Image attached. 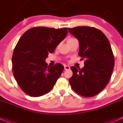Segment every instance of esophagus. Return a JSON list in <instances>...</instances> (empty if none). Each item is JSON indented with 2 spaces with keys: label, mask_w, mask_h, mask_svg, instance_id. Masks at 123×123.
Segmentation results:
<instances>
[{
  "label": "esophagus",
  "mask_w": 123,
  "mask_h": 123,
  "mask_svg": "<svg viewBox=\"0 0 123 123\" xmlns=\"http://www.w3.org/2000/svg\"><path fill=\"white\" fill-rule=\"evenodd\" d=\"M70 67L68 66V65H64V69H65V70H69L70 69Z\"/></svg>",
  "instance_id": "obj_1"
}]
</instances>
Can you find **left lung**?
Returning a JSON list of instances; mask_svg holds the SVG:
<instances>
[{
    "label": "left lung",
    "instance_id": "1",
    "mask_svg": "<svg viewBox=\"0 0 123 123\" xmlns=\"http://www.w3.org/2000/svg\"><path fill=\"white\" fill-rule=\"evenodd\" d=\"M79 41V56L85 59L82 69L71 67L73 76L69 79L72 89L83 97L100 92L108 85L114 67V56L106 35L97 28L77 26L68 28Z\"/></svg>",
    "mask_w": 123,
    "mask_h": 123
}]
</instances>
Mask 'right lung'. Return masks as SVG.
I'll use <instances>...</instances> for the list:
<instances>
[{
  "instance_id": "obj_1",
  "label": "right lung",
  "mask_w": 123,
  "mask_h": 123,
  "mask_svg": "<svg viewBox=\"0 0 123 123\" xmlns=\"http://www.w3.org/2000/svg\"><path fill=\"white\" fill-rule=\"evenodd\" d=\"M67 33L66 27L56 29L40 26L29 29L21 37L12 57V72L26 94L40 97L53 89L64 67L59 63L48 66L45 59Z\"/></svg>"
}]
</instances>
